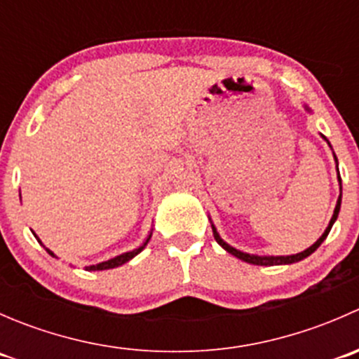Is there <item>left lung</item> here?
<instances>
[{
	"label": "left lung",
	"mask_w": 359,
	"mask_h": 359,
	"mask_svg": "<svg viewBox=\"0 0 359 359\" xmlns=\"http://www.w3.org/2000/svg\"><path fill=\"white\" fill-rule=\"evenodd\" d=\"M304 109H306L307 112H313L311 111V107L307 106V104H304ZM321 135V133H320ZM321 139L327 140V144L330 146V142H328V139L325 135H321ZM332 149V146H330ZM334 153V151H332ZM334 159H335V165H337V180H339V189H340V194H339V200H337V205H335V210H334V215H332L330 222H328L327 229H325V233L321 234L320 238H318L316 241H314L313 245H311L309 248H306L304 252H299V253H293V255H255V253H248V252H241V250L231 247L229 243H226V241L220 238L219 231H217L215 224L212 222V219H210V224H212V231H213V238H215L217 243L220 245L224 250H226L227 253H231V255H234L236 259L243 260V262H248V264H253V266H288V264H295V262H300V260H304L306 257H309L311 253H314L318 250V247H320L321 243H323L325 240H327L328 233H330L332 226L335 224L337 217H339V212H340V203H342V179H340V173H339V161H337V156L334 153Z\"/></svg>",
	"instance_id": "1"
}]
</instances>
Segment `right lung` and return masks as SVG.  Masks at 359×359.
Here are the masks:
<instances>
[{
  "label": "right lung",
  "mask_w": 359,
  "mask_h": 359,
  "mask_svg": "<svg viewBox=\"0 0 359 359\" xmlns=\"http://www.w3.org/2000/svg\"><path fill=\"white\" fill-rule=\"evenodd\" d=\"M32 234H34L36 240H38L39 243H41V240H39V238L36 236V233H32ZM151 236H153V229L149 231V234H147L146 240H144L142 243H140V247H137L135 250H132V252H125V253H121V255L112 257V259H109V260H104V262H99V264H93V266H88V267H86V271H106V269H114V267L123 266V264H126V262H128V260H132L133 257L139 255V253L142 252V250L147 247V243H149ZM41 245H43V243H41ZM43 248H45L46 252H48L50 255H52V257H57L55 253H53L52 250H50V248H46L45 245H43Z\"/></svg>",
  "instance_id": "right-lung-1"
}]
</instances>
